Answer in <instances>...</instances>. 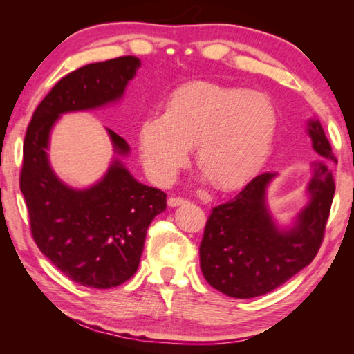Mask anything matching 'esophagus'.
Listing matches in <instances>:
<instances>
[{
    "label": "esophagus",
    "instance_id": "obj_1",
    "mask_svg": "<svg viewBox=\"0 0 354 354\" xmlns=\"http://www.w3.org/2000/svg\"><path fill=\"white\" fill-rule=\"evenodd\" d=\"M167 204H169V207H181V205L189 204V201L184 199V198H175V196H173V198H169Z\"/></svg>",
    "mask_w": 354,
    "mask_h": 354
}]
</instances>
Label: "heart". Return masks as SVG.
<instances>
[{
  "mask_svg": "<svg viewBox=\"0 0 354 354\" xmlns=\"http://www.w3.org/2000/svg\"><path fill=\"white\" fill-rule=\"evenodd\" d=\"M278 115L266 94L216 84H190L169 97L162 115L140 126L138 146L147 175L170 184L196 145V161L222 189L246 183L265 164Z\"/></svg>",
  "mask_w": 354,
  "mask_h": 354,
  "instance_id": "1",
  "label": "heart"
}]
</instances>
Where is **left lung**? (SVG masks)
<instances>
[{"label": "left lung", "mask_w": 354, "mask_h": 354, "mask_svg": "<svg viewBox=\"0 0 354 354\" xmlns=\"http://www.w3.org/2000/svg\"><path fill=\"white\" fill-rule=\"evenodd\" d=\"M306 132L322 161H313L306 185V205L292 223H278L268 192L278 171L261 173L234 199L213 208L199 246L201 269L208 284L231 298L265 295L310 265L317 255L335 196L333 175L324 161L336 162L318 118Z\"/></svg>", "instance_id": "1"}]
</instances>
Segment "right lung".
Returning <instances> with one entry per match:
<instances>
[{
	"instance_id": "right-lung-1",
	"label": "right lung",
	"mask_w": 354,
	"mask_h": 354,
	"mask_svg": "<svg viewBox=\"0 0 354 354\" xmlns=\"http://www.w3.org/2000/svg\"><path fill=\"white\" fill-rule=\"evenodd\" d=\"M140 66L138 57L123 56L70 73L27 127L19 184L33 239L62 274L86 288H115L137 272L147 228L167 207V194L133 178L124 164L129 145L108 127L114 156L103 176L88 187L64 183L50 162L51 131L64 114L122 102Z\"/></svg>"
}]
</instances>
